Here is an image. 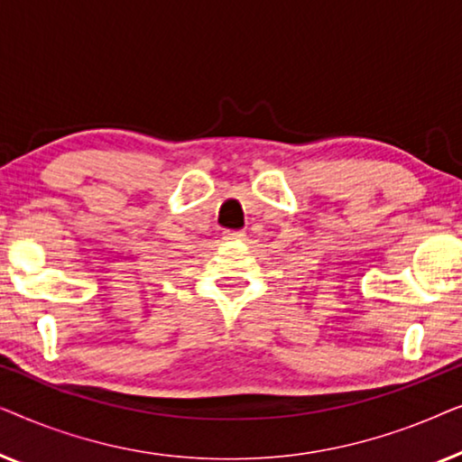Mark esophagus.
I'll use <instances>...</instances> for the list:
<instances>
[{"label":"esophagus","mask_w":462,"mask_h":462,"mask_svg":"<svg viewBox=\"0 0 462 462\" xmlns=\"http://www.w3.org/2000/svg\"><path fill=\"white\" fill-rule=\"evenodd\" d=\"M223 237L225 239H245V233L244 231H225Z\"/></svg>","instance_id":"34e87169"}]
</instances>
